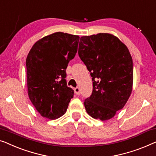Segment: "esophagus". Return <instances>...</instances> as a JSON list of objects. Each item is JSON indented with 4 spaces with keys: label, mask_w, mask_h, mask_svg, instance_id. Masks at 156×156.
<instances>
[{
    "label": "esophagus",
    "mask_w": 156,
    "mask_h": 156,
    "mask_svg": "<svg viewBox=\"0 0 156 156\" xmlns=\"http://www.w3.org/2000/svg\"><path fill=\"white\" fill-rule=\"evenodd\" d=\"M74 92H75V94L76 95H80V89L79 87H76L75 89H74Z\"/></svg>",
    "instance_id": "obj_1"
}]
</instances>
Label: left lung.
<instances>
[{
	"label": "left lung",
	"instance_id": "1",
	"mask_svg": "<svg viewBox=\"0 0 156 156\" xmlns=\"http://www.w3.org/2000/svg\"><path fill=\"white\" fill-rule=\"evenodd\" d=\"M79 56L91 73L93 91L83 105L102 121L122 109L132 91L133 62L127 47L115 36L99 33L80 38Z\"/></svg>",
	"mask_w": 156,
	"mask_h": 156
}]
</instances>
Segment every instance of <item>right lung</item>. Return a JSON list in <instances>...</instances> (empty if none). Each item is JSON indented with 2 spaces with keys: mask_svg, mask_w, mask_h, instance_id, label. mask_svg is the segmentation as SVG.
Listing matches in <instances>:
<instances>
[{
  "mask_svg": "<svg viewBox=\"0 0 156 156\" xmlns=\"http://www.w3.org/2000/svg\"><path fill=\"white\" fill-rule=\"evenodd\" d=\"M80 37L55 32L34 44L27 57L31 102L42 117L55 119L67 111L74 91L67 86L66 68L77 52Z\"/></svg>",
  "mask_w": 156,
  "mask_h": 156,
  "instance_id": "1",
  "label": "right lung"
}]
</instances>
